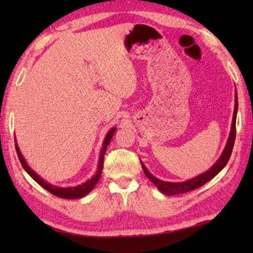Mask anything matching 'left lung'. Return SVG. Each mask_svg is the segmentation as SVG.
Returning <instances> with one entry per match:
<instances>
[{
    "label": "left lung",
    "mask_w": 253,
    "mask_h": 253,
    "mask_svg": "<svg viewBox=\"0 0 253 253\" xmlns=\"http://www.w3.org/2000/svg\"><path fill=\"white\" fill-rule=\"evenodd\" d=\"M237 111H238V98H237V95H235V106H234V113H233L232 127H231V132H230L228 143H226V146L224 148L223 153H222L221 157L217 160L215 164L213 165V168L210 169L208 172H205L204 174H201V175H199V176H196L192 179H188V181H186V182L169 183V182L161 181V179H158L155 176H153V175L148 172L147 169L145 168L144 164H142L144 173L146 174V176L149 178V181L155 184V185L158 187V190H160L162 193H164L166 195L186 193V192L193 191V190H195V188L203 186L205 183L211 181V179L215 176V175L226 165V163H228L230 160L231 154H232V149H233V145H234V140H235V134H237V128H235Z\"/></svg>",
    "instance_id": "obj_1"
}]
</instances>
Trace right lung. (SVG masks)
<instances>
[{"mask_svg": "<svg viewBox=\"0 0 253 253\" xmlns=\"http://www.w3.org/2000/svg\"><path fill=\"white\" fill-rule=\"evenodd\" d=\"M115 131H116V128H111V129L108 131V134H107V136H106L105 142H104V147H102L101 152H100L99 165H98L97 173L93 175V176L90 179H88V181L85 183L81 184V185H78V186H74V187H58V186H53V185H51V184L46 183L45 181H43V179H42L39 176V175L34 173L33 170L29 168L28 164L24 161L22 154H21V152H20L18 145H16V144H15V149H16V154H18V157H19V160L21 162V164H22V166H23V169L27 170V173L38 184H40L42 187L45 188V190L50 192L51 194L58 196V198L75 200V199L84 198V195H87L89 192H90L92 188L96 186V184L98 183V181H99L100 175H101V170H102V169H104V156H105L106 149H107V146L109 145L111 137H113V135L115 134Z\"/></svg>", "mask_w": 253, "mask_h": 253, "instance_id": "right-lung-1", "label": "right lung"}]
</instances>
